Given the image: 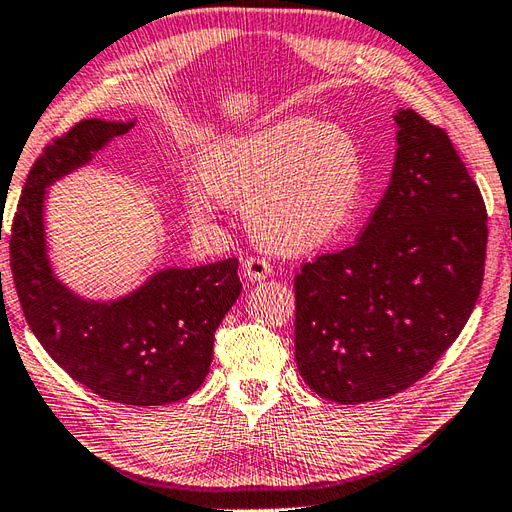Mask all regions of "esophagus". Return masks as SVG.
Segmentation results:
<instances>
[{
	"label": "esophagus",
	"mask_w": 512,
	"mask_h": 512,
	"mask_svg": "<svg viewBox=\"0 0 512 512\" xmlns=\"http://www.w3.org/2000/svg\"><path fill=\"white\" fill-rule=\"evenodd\" d=\"M242 266H244V277L248 281H261L272 275V264L264 257H253V255L246 257L242 261Z\"/></svg>",
	"instance_id": "obj_1"
}]
</instances>
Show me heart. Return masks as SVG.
Returning a JSON list of instances; mask_svg holds the SVG:
<instances>
[{
    "instance_id": "obj_1",
    "label": "heart",
    "mask_w": 512,
    "mask_h": 512,
    "mask_svg": "<svg viewBox=\"0 0 512 512\" xmlns=\"http://www.w3.org/2000/svg\"><path fill=\"white\" fill-rule=\"evenodd\" d=\"M364 161L342 128L290 117L259 133L213 148L205 170L183 178L187 209L211 220L231 200L264 244L283 253L329 242L358 207Z\"/></svg>"
}]
</instances>
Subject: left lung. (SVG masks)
I'll list each match as a JSON object with an SVG mask.
<instances>
[{
    "instance_id": "left-lung-1",
    "label": "left lung",
    "mask_w": 512,
    "mask_h": 512,
    "mask_svg": "<svg viewBox=\"0 0 512 512\" xmlns=\"http://www.w3.org/2000/svg\"><path fill=\"white\" fill-rule=\"evenodd\" d=\"M390 185L358 242L294 277L296 366L316 395L386 399L432 371L480 296L486 207L447 130L395 115Z\"/></svg>"
}]
</instances>
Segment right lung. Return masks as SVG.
Here are the masks:
<instances>
[{"instance_id": "right-lung-1", "label": "right lung", "mask_w": 512, "mask_h": 512, "mask_svg": "<svg viewBox=\"0 0 512 512\" xmlns=\"http://www.w3.org/2000/svg\"><path fill=\"white\" fill-rule=\"evenodd\" d=\"M130 128L82 120L43 148L10 227V270L32 334L71 379L115 403L165 406L205 382L213 334L242 290L237 259L161 270L124 299L95 303L56 281L45 255V187Z\"/></svg>"}]
</instances>
